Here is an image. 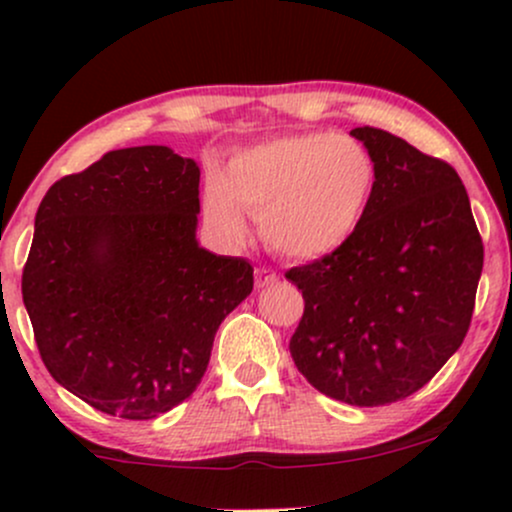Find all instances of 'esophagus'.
<instances>
[{"instance_id": "esophagus-1", "label": "esophagus", "mask_w": 512, "mask_h": 512, "mask_svg": "<svg viewBox=\"0 0 512 512\" xmlns=\"http://www.w3.org/2000/svg\"><path fill=\"white\" fill-rule=\"evenodd\" d=\"M279 284V274L272 272V269H264L260 267L255 272V286L257 289H269V286Z\"/></svg>"}]
</instances>
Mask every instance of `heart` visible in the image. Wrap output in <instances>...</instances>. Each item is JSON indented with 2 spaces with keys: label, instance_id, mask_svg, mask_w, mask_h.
<instances>
[{
  "label": "heart",
  "instance_id": "b5f03b06",
  "mask_svg": "<svg viewBox=\"0 0 512 512\" xmlns=\"http://www.w3.org/2000/svg\"><path fill=\"white\" fill-rule=\"evenodd\" d=\"M378 168L356 139L332 132L279 137L240 151L226 175L209 173L202 209L214 231L238 240L245 211L264 243L293 260H315L354 238L375 195Z\"/></svg>",
  "mask_w": 512,
  "mask_h": 512
}]
</instances>
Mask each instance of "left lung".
Returning a JSON list of instances; mask_svg holds the SVG:
<instances>
[{"label":"left lung","instance_id":"obj_1","mask_svg":"<svg viewBox=\"0 0 512 512\" xmlns=\"http://www.w3.org/2000/svg\"><path fill=\"white\" fill-rule=\"evenodd\" d=\"M378 182L354 238L286 279L305 310L291 356L322 395L383 407L421 390L460 349L484 245L450 163L375 127L351 129Z\"/></svg>","mask_w":512,"mask_h":512}]
</instances>
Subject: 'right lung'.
Listing matches in <instances>:
<instances>
[{
    "instance_id": "obj_1",
    "label": "right lung",
    "mask_w": 512,
    "mask_h": 512,
    "mask_svg": "<svg viewBox=\"0 0 512 512\" xmlns=\"http://www.w3.org/2000/svg\"><path fill=\"white\" fill-rule=\"evenodd\" d=\"M199 166L168 146L108 151L50 187L21 293L52 378L93 409L146 421L202 383L252 264L199 248Z\"/></svg>"
}]
</instances>
